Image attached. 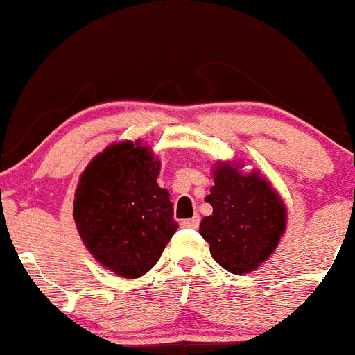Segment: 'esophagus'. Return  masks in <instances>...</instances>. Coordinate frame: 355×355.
<instances>
[{
  "label": "esophagus",
  "instance_id": "esophagus-1",
  "mask_svg": "<svg viewBox=\"0 0 355 355\" xmlns=\"http://www.w3.org/2000/svg\"><path fill=\"white\" fill-rule=\"evenodd\" d=\"M180 226L182 227H198L200 226V217H198V215H194L193 218H185V220H182L180 223Z\"/></svg>",
  "mask_w": 355,
  "mask_h": 355
}]
</instances>
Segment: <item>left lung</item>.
<instances>
[{
  "instance_id": "left-lung-1",
  "label": "left lung",
  "mask_w": 355,
  "mask_h": 355,
  "mask_svg": "<svg viewBox=\"0 0 355 355\" xmlns=\"http://www.w3.org/2000/svg\"><path fill=\"white\" fill-rule=\"evenodd\" d=\"M207 201L214 211L200 224L210 254L233 275L256 271L277 250L287 227V207L271 182L241 161H215Z\"/></svg>"
}]
</instances>
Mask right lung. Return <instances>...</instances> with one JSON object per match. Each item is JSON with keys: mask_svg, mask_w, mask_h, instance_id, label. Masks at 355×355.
Listing matches in <instances>:
<instances>
[{"mask_svg": "<svg viewBox=\"0 0 355 355\" xmlns=\"http://www.w3.org/2000/svg\"><path fill=\"white\" fill-rule=\"evenodd\" d=\"M161 161L141 140L115 141L78 178L73 218L91 256L117 277L140 278L177 231Z\"/></svg>", "mask_w": 355, "mask_h": 355, "instance_id": "right-lung-1", "label": "right lung"}]
</instances>
